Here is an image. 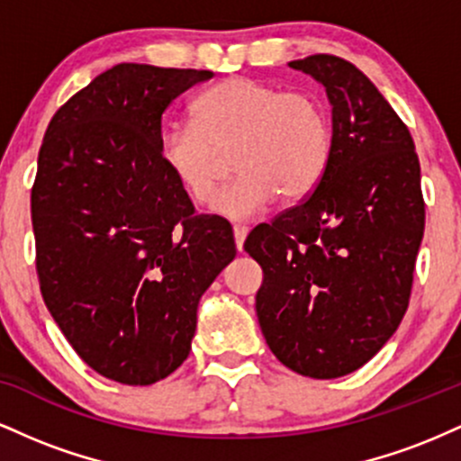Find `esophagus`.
<instances>
[{
    "label": "esophagus",
    "mask_w": 461,
    "mask_h": 461,
    "mask_svg": "<svg viewBox=\"0 0 461 461\" xmlns=\"http://www.w3.org/2000/svg\"><path fill=\"white\" fill-rule=\"evenodd\" d=\"M249 234V230L245 225H234V242L238 251H242V245H245V238Z\"/></svg>",
    "instance_id": "obj_1"
}]
</instances>
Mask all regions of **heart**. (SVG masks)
<instances>
[{
    "instance_id": "obj_1",
    "label": "heart",
    "mask_w": 461,
    "mask_h": 461,
    "mask_svg": "<svg viewBox=\"0 0 461 461\" xmlns=\"http://www.w3.org/2000/svg\"><path fill=\"white\" fill-rule=\"evenodd\" d=\"M331 142V119L319 97L234 76L194 99L193 123H168L160 131L158 156L190 201L208 205L223 173L219 151L236 149L238 177L219 194L214 212L247 221L277 194L294 201L319 186Z\"/></svg>"
}]
</instances>
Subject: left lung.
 <instances>
[{
    "instance_id": "obj_1",
    "label": "left lung",
    "mask_w": 461,
    "mask_h": 461,
    "mask_svg": "<svg viewBox=\"0 0 461 461\" xmlns=\"http://www.w3.org/2000/svg\"><path fill=\"white\" fill-rule=\"evenodd\" d=\"M325 86L331 158L312 193L253 227L262 267L256 312L267 345L294 373L336 379L368 362L410 303L425 231L420 164L410 130L345 58L293 60Z\"/></svg>"
}]
</instances>
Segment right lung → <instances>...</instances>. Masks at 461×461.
<instances>
[{
  "label": "right lung",
  "mask_w": 461,
  "mask_h": 461,
  "mask_svg": "<svg viewBox=\"0 0 461 461\" xmlns=\"http://www.w3.org/2000/svg\"><path fill=\"white\" fill-rule=\"evenodd\" d=\"M212 71L123 62L58 108L32 186L50 314L93 370L125 385L190 353L201 294L234 260L231 225L194 214L158 156L162 114Z\"/></svg>",
  "instance_id": "obj_1"
}]
</instances>
